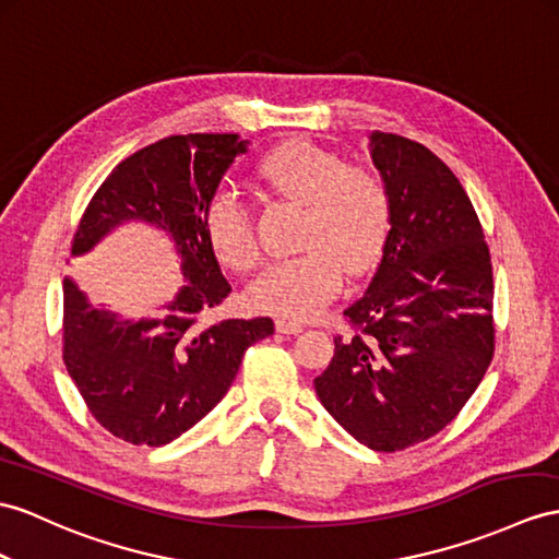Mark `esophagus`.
I'll use <instances>...</instances> for the list:
<instances>
[{
    "mask_svg": "<svg viewBox=\"0 0 559 559\" xmlns=\"http://www.w3.org/2000/svg\"><path fill=\"white\" fill-rule=\"evenodd\" d=\"M275 326H277V332H282V334H298V332H304V322L296 320V318H287V316H280V318L275 320Z\"/></svg>",
    "mask_w": 559,
    "mask_h": 559,
    "instance_id": "esophagus-1",
    "label": "esophagus"
}]
</instances>
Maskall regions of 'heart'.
<instances>
[{
    "mask_svg": "<svg viewBox=\"0 0 559 559\" xmlns=\"http://www.w3.org/2000/svg\"><path fill=\"white\" fill-rule=\"evenodd\" d=\"M255 175L272 194L301 206L292 258L272 263L249 298L255 308L287 318H310L342 289L344 270L360 275L382 258L393 227V192L382 173L348 166L346 158L306 140L265 154ZM203 229L217 261L249 272L261 258L247 203L217 189L203 211Z\"/></svg>",
    "mask_w": 559,
    "mask_h": 559,
    "instance_id": "1",
    "label": "heart"
}]
</instances>
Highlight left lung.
<instances>
[{
    "label": "left lung",
    "instance_id": "obj_1",
    "mask_svg": "<svg viewBox=\"0 0 559 559\" xmlns=\"http://www.w3.org/2000/svg\"><path fill=\"white\" fill-rule=\"evenodd\" d=\"M393 192V227L370 287L344 310L350 334L316 379L350 437L405 451L451 425L496 350L493 267L484 229L453 170L427 146L372 132Z\"/></svg>",
    "mask_w": 559,
    "mask_h": 559
}]
</instances>
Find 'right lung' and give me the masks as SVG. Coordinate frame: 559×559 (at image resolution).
Listing matches in <instances>:
<instances>
[{
    "mask_svg": "<svg viewBox=\"0 0 559 559\" xmlns=\"http://www.w3.org/2000/svg\"><path fill=\"white\" fill-rule=\"evenodd\" d=\"M237 134H173L134 152L90 199L71 241L85 253L122 221L154 223L175 239L185 287L156 320L120 322L63 280V362L87 411L116 439L166 445L192 429L233 386L270 318L211 322L233 292L203 229V211L237 154Z\"/></svg>",
    "mask_w": 559,
    "mask_h": 559,
    "instance_id": "obj_1",
    "label": "right lung"
}]
</instances>
